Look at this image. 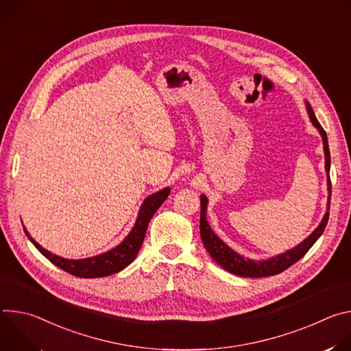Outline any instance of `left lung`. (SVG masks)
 <instances>
[{
  "mask_svg": "<svg viewBox=\"0 0 351 351\" xmlns=\"http://www.w3.org/2000/svg\"><path fill=\"white\" fill-rule=\"evenodd\" d=\"M307 111H308V115H310V119H311L313 125L318 129L319 134L322 136V141H324L325 169H326V176H328L326 180H328V191H329L326 214L324 215V219L321 221L319 226L304 241H302L294 248L287 250L286 253H282V254L275 256V257L268 258V260L253 261V260L244 258L243 256L233 252V250L229 245H226L213 232V229L210 228V223L207 222V214H206L208 199L204 194H202V213H199V234H202L203 244L207 248V252L210 253V256L214 258V261L230 274H234V275H239V276H243V278H264V276L278 275V274L283 272L285 269H287L289 267H291L300 258H303L307 254L308 250L313 247V244L319 239V236L325 230V226H326L328 219H329V204H330V190H332L330 178H329L330 153H329L326 133H325L324 128L321 126V123L318 122V119H317V117H315V114H314V111H313V108L308 103H307Z\"/></svg>",
  "mask_w": 351,
  "mask_h": 351,
  "instance_id": "1",
  "label": "left lung"
}]
</instances>
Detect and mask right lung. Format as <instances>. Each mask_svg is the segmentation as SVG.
<instances>
[{
	"label": "right lung",
	"instance_id": "1",
	"mask_svg": "<svg viewBox=\"0 0 351 351\" xmlns=\"http://www.w3.org/2000/svg\"><path fill=\"white\" fill-rule=\"evenodd\" d=\"M169 193H171V189L165 187L152 195H148L140 207V213L133 229L125 237V240L121 244H118L115 248L110 250V252L98 254L95 257H90V258L66 260V258L58 257L53 253L47 252L45 248H43L38 243H36V240H33V237L29 234L26 228L23 229L29 240L34 244V247L54 265L79 278H103V276H108L122 271L130 263L134 261L136 256L140 252V247L143 244L148 222L152 221L153 215L168 198Z\"/></svg>",
	"mask_w": 351,
	"mask_h": 351
}]
</instances>
